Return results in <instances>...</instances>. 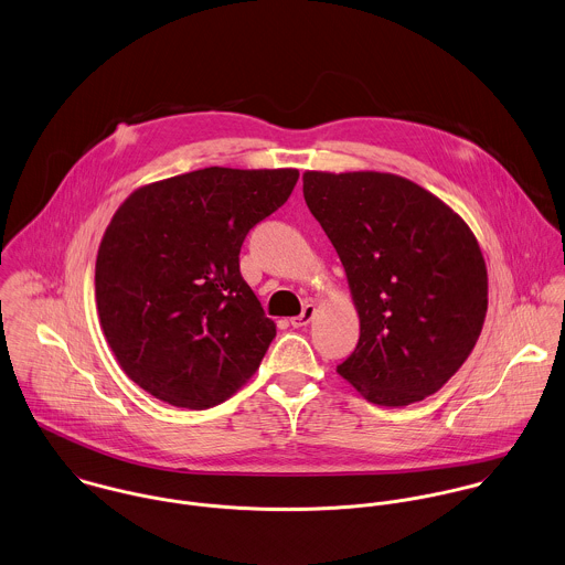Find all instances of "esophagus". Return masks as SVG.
<instances>
[{"instance_id": "esophagus-1", "label": "esophagus", "mask_w": 565, "mask_h": 565, "mask_svg": "<svg viewBox=\"0 0 565 565\" xmlns=\"http://www.w3.org/2000/svg\"><path fill=\"white\" fill-rule=\"evenodd\" d=\"M315 315H317L315 303H306V306H303V312H301L299 317L290 319V323H292V328H306V326L315 319Z\"/></svg>"}]
</instances>
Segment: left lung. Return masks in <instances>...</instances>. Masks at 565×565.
<instances>
[{
    "instance_id": "1",
    "label": "left lung",
    "mask_w": 565,
    "mask_h": 565,
    "mask_svg": "<svg viewBox=\"0 0 565 565\" xmlns=\"http://www.w3.org/2000/svg\"><path fill=\"white\" fill-rule=\"evenodd\" d=\"M303 196L339 253L360 317L340 375L377 406L437 393L487 315V266L465 221L386 172H306Z\"/></svg>"
}]
</instances>
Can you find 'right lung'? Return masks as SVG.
<instances>
[{"mask_svg":"<svg viewBox=\"0 0 565 565\" xmlns=\"http://www.w3.org/2000/svg\"><path fill=\"white\" fill-rule=\"evenodd\" d=\"M299 170L205 168L135 190L96 259L100 326L119 366L179 408L223 404L275 339L239 273L246 233L292 194Z\"/></svg>","mask_w":565,"mask_h":565,"instance_id":"obj_1","label":"right lung"}]
</instances>
